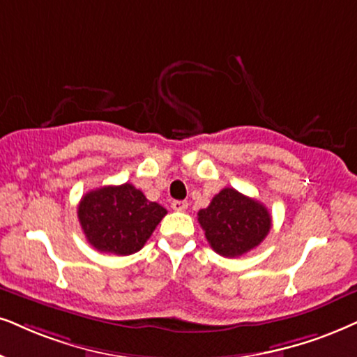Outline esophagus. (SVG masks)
Masks as SVG:
<instances>
[{"label":"esophagus","mask_w":357,"mask_h":357,"mask_svg":"<svg viewBox=\"0 0 357 357\" xmlns=\"http://www.w3.org/2000/svg\"><path fill=\"white\" fill-rule=\"evenodd\" d=\"M171 207H173V211H186L188 209V202L186 201H173L171 202Z\"/></svg>","instance_id":"esophagus-1"}]
</instances>
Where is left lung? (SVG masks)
Wrapping results in <instances>:
<instances>
[{
  "mask_svg": "<svg viewBox=\"0 0 357 357\" xmlns=\"http://www.w3.org/2000/svg\"><path fill=\"white\" fill-rule=\"evenodd\" d=\"M197 220L212 250L232 259L260 245L272 227L267 207L234 188L215 194L211 204L197 212Z\"/></svg>",
  "mask_w": 357,
  "mask_h": 357,
  "instance_id": "obj_1",
  "label": "left lung"
}]
</instances>
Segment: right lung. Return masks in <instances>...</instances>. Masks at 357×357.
Here are the masks:
<instances>
[{
  "label": "right lung",
  "mask_w": 357,
  "mask_h": 357,
  "mask_svg": "<svg viewBox=\"0 0 357 357\" xmlns=\"http://www.w3.org/2000/svg\"><path fill=\"white\" fill-rule=\"evenodd\" d=\"M77 215L90 245L105 254L130 255L145 245L166 209L125 183L89 191L79 202Z\"/></svg>",
  "instance_id": "right-lung-1"
}]
</instances>
